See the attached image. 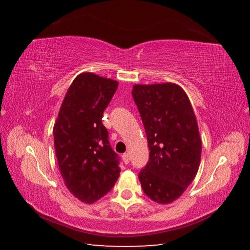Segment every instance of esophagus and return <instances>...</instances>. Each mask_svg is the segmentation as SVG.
I'll use <instances>...</instances> for the list:
<instances>
[{"mask_svg": "<svg viewBox=\"0 0 250 250\" xmlns=\"http://www.w3.org/2000/svg\"><path fill=\"white\" fill-rule=\"evenodd\" d=\"M122 158H123V162L125 164H129V162H130V155H129V153H124L122 155Z\"/></svg>", "mask_w": 250, "mask_h": 250, "instance_id": "obj_1", "label": "esophagus"}]
</instances>
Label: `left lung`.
Instances as JSON below:
<instances>
[{"label": "left lung", "instance_id": "8db88e82", "mask_svg": "<svg viewBox=\"0 0 250 250\" xmlns=\"http://www.w3.org/2000/svg\"><path fill=\"white\" fill-rule=\"evenodd\" d=\"M132 97L150 150L149 162L139 173L142 188L153 201L171 203L199 169L202 145L193 107L175 83L135 84Z\"/></svg>", "mask_w": 250, "mask_h": 250}]
</instances>
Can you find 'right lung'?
Here are the masks:
<instances>
[{
	"instance_id": "1",
	"label": "right lung",
	"mask_w": 250,
	"mask_h": 250,
	"mask_svg": "<svg viewBox=\"0 0 250 250\" xmlns=\"http://www.w3.org/2000/svg\"><path fill=\"white\" fill-rule=\"evenodd\" d=\"M119 83L93 73L74 79L53 128L60 173L75 197L94 203L120 176L119 155L112 150L102 117Z\"/></svg>"
}]
</instances>
